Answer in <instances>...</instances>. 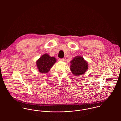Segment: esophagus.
I'll return each instance as SVG.
<instances>
[{"label":"esophagus","mask_w":121,"mask_h":121,"mask_svg":"<svg viewBox=\"0 0 121 121\" xmlns=\"http://www.w3.org/2000/svg\"><path fill=\"white\" fill-rule=\"evenodd\" d=\"M65 59L64 58H59V61H64Z\"/></svg>","instance_id":"obj_1"}]
</instances>
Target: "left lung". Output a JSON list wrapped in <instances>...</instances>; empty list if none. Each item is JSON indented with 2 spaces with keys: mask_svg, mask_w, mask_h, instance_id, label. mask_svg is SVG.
Segmentation results:
<instances>
[{
  "mask_svg": "<svg viewBox=\"0 0 121 121\" xmlns=\"http://www.w3.org/2000/svg\"><path fill=\"white\" fill-rule=\"evenodd\" d=\"M70 69L72 73L75 75H81L87 70L88 65L81 56H77L70 62Z\"/></svg>",
  "mask_w": 121,
  "mask_h": 121,
  "instance_id": "1",
  "label": "left lung"
}]
</instances>
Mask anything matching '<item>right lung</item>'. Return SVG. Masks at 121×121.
I'll use <instances>...</instances> for the list:
<instances>
[{
  "mask_svg": "<svg viewBox=\"0 0 121 121\" xmlns=\"http://www.w3.org/2000/svg\"><path fill=\"white\" fill-rule=\"evenodd\" d=\"M54 57H50L48 54L43 55L36 62L39 71L41 73H47L56 62Z\"/></svg>",
  "mask_w": 121,
  "mask_h": 121,
  "instance_id": "add662e5",
  "label": "right lung"
}]
</instances>
